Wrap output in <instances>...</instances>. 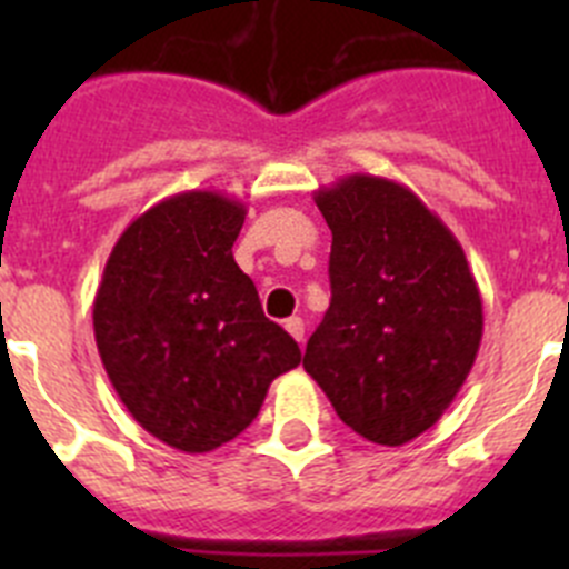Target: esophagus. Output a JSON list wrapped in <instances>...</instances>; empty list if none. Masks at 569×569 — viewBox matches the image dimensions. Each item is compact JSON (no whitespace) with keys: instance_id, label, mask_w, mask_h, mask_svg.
I'll list each match as a JSON object with an SVG mask.
<instances>
[{"instance_id":"1","label":"esophagus","mask_w":569,"mask_h":569,"mask_svg":"<svg viewBox=\"0 0 569 569\" xmlns=\"http://www.w3.org/2000/svg\"><path fill=\"white\" fill-rule=\"evenodd\" d=\"M284 330H288V333L293 336L296 341H301V339H305V321H301L299 316H290V319L284 321Z\"/></svg>"}]
</instances>
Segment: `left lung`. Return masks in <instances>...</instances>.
I'll return each mask as SVG.
<instances>
[{
  "label": "left lung",
  "mask_w": 569,
  "mask_h": 569,
  "mask_svg": "<svg viewBox=\"0 0 569 569\" xmlns=\"http://www.w3.org/2000/svg\"><path fill=\"white\" fill-rule=\"evenodd\" d=\"M313 199L333 233V296L305 370L350 430L407 445L470 376L485 330L479 284L459 239L405 184L353 173Z\"/></svg>",
  "instance_id": "left-lung-1"
}]
</instances>
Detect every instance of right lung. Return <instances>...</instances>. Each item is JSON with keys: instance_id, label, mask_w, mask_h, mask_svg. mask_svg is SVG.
Here are the masks:
<instances>
[{"instance_id": "right-lung-1", "label": "right lung", "mask_w": 569, "mask_h": 569, "mask_svg": "<svg viewBox=\"0 0 569 569\" xmlns=\"http://www.w3.org/2000/svg\"><path fill=\"white\" fill-rule=\"evenodd\" d=\"M244 204L216 190L162 199L124 228L93 299V333L128 413L182 453H210L259 416L301 361L233 259Z\"/></svg>"}]
</instances>
